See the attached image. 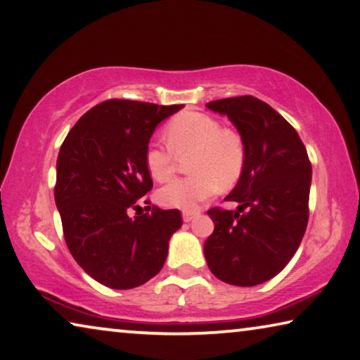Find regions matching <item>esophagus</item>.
<instances>
[{
    "label": "esophagus",
    "instance_id": "esophagus-1",
    "mask_svg": "<svg viewBox=\"0 0 360 360\" xmlns=\"http://www.w3.org/2000/svg\"><path fill=\"white\" fill-rule=\"evenodd\" d=\"M198 214H199V212H196V210H185L184 214H181V217H184V221L185 223H190V221H193L194 219H196Z\"/></svg>",
    "mask_w": 360,
    "mask_h": 360
}]
</instances>
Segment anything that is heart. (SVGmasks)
Listing matches in <instances>:
<instances>
[{
  "label": "heart",
  "instance_id": "heart-1",
  "mask_svg": "<svg viewBox=\"0 0 360 360\" xmlns=\"http://www.w3.org/2000/svg\"><path fill=\"white\" fill-rule=\"evenodd\" d=\"M169 148L150 145L145 166L156 181H166L175 169V155L190 151L186 159L190 175L174 179L159 188L158 201L166 207L196 209L214 196L219 185H234L245 164L244 139L234 129L221 127L217 117L201 111H181L166 126Z\"/></svg>",
  "mask_w": 360,
  "mask_h": 360
}]
</instances>
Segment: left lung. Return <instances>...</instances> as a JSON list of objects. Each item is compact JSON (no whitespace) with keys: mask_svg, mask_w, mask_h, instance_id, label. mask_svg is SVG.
<instances>
[{"mask_svg":"<svg viewBox=\"0 0 360 360\" xmlns=\"http://www.w3.org/2000/svg\"><path fill=\"white\" fill-rule=\"evenodd\" d=\"M228 116L245 145L238 185L225 198L236 210L214 207V233L204 257L215 278L253 287L287 266L308 225L311 162L302 139L278 111L252 96L205 105Z\"/></svg>","mask_w":360,"mask_h":360,"instance_id":"left-lung-1","label":"left lung"}]
</instances>
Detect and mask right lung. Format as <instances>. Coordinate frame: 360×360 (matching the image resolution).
I'll return each instance as SVG.
<instances>
[{
    "label": "right lung",
    "mask_w": 360,
    "mask_h": 360,
    "mask_svg": "<svg viewBox=\"0 0 360 360\" xmlns=\"http://www.w3.org/2000/svg\"><path fill=\"white\" fill-rule=\"evenodd\" d=\"M181 108L111 98L82 115L63 140L54 196L65 243L100 284L127 290L164 266L169 240L181 226L180 210L129 214L153 188L145 166L151 135Z\"/></svg>",
    "instance_id": "right-lung-1"
}]
</instances>
